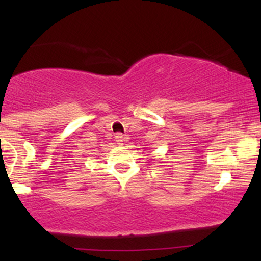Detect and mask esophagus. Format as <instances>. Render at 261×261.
<instances>
[{
    "label": "esophagus",
    "mask_w": 261,
    "mask_h": 261,
    "mask_svg": "<svg viewBox=\"0 0 261 261\" xmlns=\"http://www.w3.org/2000/svg\"><path fill=\"white\" fill-rule=\"evenodd\" d=\"M115 139H116V143L121 146V145H124V142L127 140V137L122 134H116Z\"/></svg>",
    "instance_id": "obj_1"
}]
</instances>
